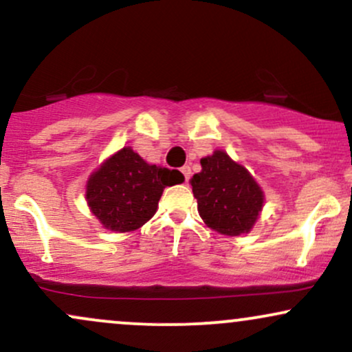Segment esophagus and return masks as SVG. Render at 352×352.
<instances>
[{"mask_svg":"<svg viewBox=\"0 0 352 352\" xmlns=\"http://www.w3.org/2000/svg\"><path fill=\"white\" fill-rule=\"evenodd\" d=\"M180 170H182V173H184L185 182H188V180H190V177H192V168H190L188 165H184V167H182Z\"/></svg>","mask_w":352,"mask_h":352,"instance_id":"1","label":"esophagus"}]
</instances>
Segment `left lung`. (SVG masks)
Here are the masks:
<instances>
[{"mask_svg":"<svg viewBox=\"0 0 352 352\" xmlns=\"http://www.w3.org/2000/svg\"><path fill=\"white\" fill-rule=\"evenodd\" d=\"M201 172L190 180L205 225L221 235L248 233L263 207V192L243 165L215 151L200 160Z\"/></svg>","mask_w":352,"mask_h":352,"instance_id":"obj_1","label":"left lung"}]
</instances>
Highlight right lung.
Wrapping results in <instances>:
<instances>
[{
    "instance_id": "right-lung-1",
    "label": "right lung",
    "mask_w": 352,
    "mask_h": 352,
    "mask_svg": "<svg viewBox=\"0 0 352 352\" xmlns=\"http://www.w3.org/2000/svg\"><path fill=\"white\" fill-rule=\"evenodd\" d=\"M182 182L179 170L147 164L131 147H124L89 177L86 199L104 228L134 232L157 212L164 188Z\"/></svg>"
}]
</instances>
